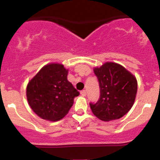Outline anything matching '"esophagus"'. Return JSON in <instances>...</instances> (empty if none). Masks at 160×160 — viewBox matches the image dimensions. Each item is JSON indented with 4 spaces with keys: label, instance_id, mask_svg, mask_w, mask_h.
Masks as SVG:
<instances>
[{
    "label": "esophagus",
    "instance_id": "esophagus-1",
    "mask_svg": "<svg viewBox=\"0 0 160 160\" xmlns=\"http://www.w3.org/2000/svg\"><path fill=\"white\" fill-rule=\"evenodd\" d=\"M80 94H81L82 96H83V97L86 96V95H87V92H86V90H81V91H80Z\"/></svg>",
    "mask_w": 160,
    "mask_h": 160
}]
</instances>
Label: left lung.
<instances>
[{
    "label": "left lung",
    "instance_id": "obj_1",
    "mask_svg": "<svg viewBox=\"0 0 160 160\" xmlns=\"http://www.w3.org/2000/svg\"><path fill=\"white\" fill-rule=\"evenodd\" d=\"M98 77L100 98L90 103L92 112L104 122L123 117L135 102L137 80L125 67L114 62H106L93 70Z\"/></svg>",
    "mask_w": 160,
    "mask_h": 160
}]
</instances>
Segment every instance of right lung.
<instances>
[{
	"instance_id": "obj_1",
	"label": "right lung",
	"mask_w": 160,
	"mask_h": 160,
	"mask_svg": "<svg viewBox=\"0 0 160 160\" xmlns=\"http://www.w3.org/2000/svg\"><path fill=\"white\" fill-rule=\"evenodd\" d=\"M67 74L63 65L52 63L42 67L30 80L27 99L31 108L40 118L54 122L70 111L80 92L68 81Z\"/></svg>"
}]
</instances>
